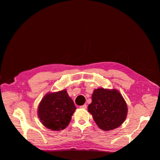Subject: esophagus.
<instances>
[{
    "instance_id": "esophagus-1",
    "label": "esophagus",
    "mask_w": 160,
    "mask_h": 160,
    "mask_svg": "<svg viewBox=\"0 0 160 160\" xmlns=\"http://www.w3.org/2000/svg\"><path fill=\"white\" fill-rule=\"evenodd\" d=\"M80 108H83V109H86L87 108V105L86 104H83L82 106H80Z\"/></svg>"
}]
</instances>
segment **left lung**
<instances>
[{
    "mask_svg": "<svg viewBox=\"0 0 160 160\" xmlns=\"http://www.w3.org/2000/svg\"><path fill=\"white\" fill-rule=\"evenodd\" d=\"M88 112L98 127L103 130H113L121 126L127 117L128 108L119 92L98 88L92 95Z\"/></svg>",
    "mask_w": 160,
    "mask_h": 160,
    "instance_id": "1",
    "label": "left lung"
}]
</instances>
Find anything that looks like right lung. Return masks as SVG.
Masks as SVG:
<instances>
[{"mask_svg": "<svg viewBox=\"0 0 160 160\" xmlns=\"http://www.w3.org/2000/svg\"><path fill=\"white\" fill-rule=\"evenodd\" d=\"M76 109L64 89L44 97L38 107V117L46 128L59 131L68 126Z\"/></svg>", "mask_w": 160, "mask_h": 160, "instance_id": "add662e5", "label": "right lung"}]
</instances>
